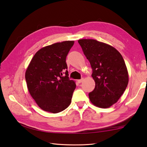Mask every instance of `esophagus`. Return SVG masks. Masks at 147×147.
Returning a JSON list of instances; mask_svg holds the SVG:
<instances>
[{
  "mask_svg": "<svg viewBox=\"0 0 147 147\" xmlns=\"http://www.w3.org/2000/svg\"><path fill=\"white\" fill-rule=\"evenodd\" d=\"M83 80H84V79H81L78 80L77 82H78V83H81V82H83Z\"/></svg>",
  "mask_w": 147,
  "mask_h": 147,
  "instance_id": "1",
  "label": "esophagus"
}]
</instances>
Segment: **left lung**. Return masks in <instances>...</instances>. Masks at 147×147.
<instances>
[{"instance_id": "left-lung-1", "label": "left lung", "mask_w": 147, "mask_h": 147, "mask_svg": "<svg viewBox=\"0 0 147 147\" xmlns=\"http://www.w3.org/2000/svg\"><path fill=\"white\" fill-rule=\"evenodd\" d=\"M84 55L90 62L95 88L89 93L91 102L107 109L117 102L127 88L128 71L122 55L110 45L94 39H80Z\"/></svg>"}]
</instances>
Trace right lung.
<instances>
[{"instance_id": "add662e5", "label": "right lung", "mask_w": 147, "mask_h": 147, "mask_svg": "<svg viewBox=\"0 0 147 147\" xmlns=\"http://www.w3.org/2000/svg\"><path fill=\"white\" fill-rule=\"evenodd\" d=\"M74 40L44 47L35 54L25 72L28 90L42 110L56 113L67 109L76 88L68 78L66 58ZM65 70V76L62 71Z\"/></svg>"}]
</instances>
